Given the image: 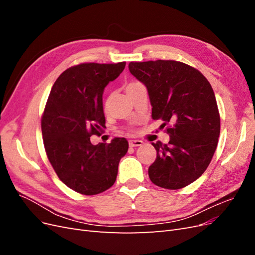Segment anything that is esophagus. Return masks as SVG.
<instances>
[{"mask_svg": "<svg viewBox=\"0 0 255 255\" xmlns=\"http://www.w3.org/2000/svg\"><path fill=\"white\" fill-rule=\"evenodd\" d=\"M128 144H129L130 148H134V146H140V145H142V144H143V141L137 140V139H136V140H129Z\"/></svg>", "mask_w": 255, "mask_h": 255, "instance_id": "esophagus-1", "label": "esophagus"}]
</instances>
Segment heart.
Returning <instances> with one entry per match:
<instances>
[{"label":"heart","instance_id":"obj_1","mask_svg":"<svg viewBox=\"0 0 255 255\" xmlns=\"http://www.w3.org/2000/svg\"><path fill=\"white\" fill-rule=\"evenodd\" d=\"M140 83H138V82H130V83H128L127 86H126V90H127V92H129L130 90H133V89H135L136 87H138V86H140Z\"/></svg>","mask_w":255,"mask_h":255}]
</instances>
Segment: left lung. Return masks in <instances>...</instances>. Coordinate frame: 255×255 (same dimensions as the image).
Wrapping results in <instances>:
<instances>
[{"instance_id": "obj_1", "label": "left lung", "mask_w": 255, "mask_h": 255, "mask_svg": "<svg viewBox=\"0 0 255 255\" xmlns=\"http://www.w3.org/2000/svg\"><path fill=\"white\" fill-rule=\"evenodd\" d=\"M129 72L144 84L152 118L170 125L168 144L152 142L157 155L149 167L152 183L180 189L195 182L210 165L220 134L215 94L205 76L184 63L155 60L129 63Z\"/></svg>"}]
</instances>
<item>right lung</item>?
<instances>
[{"label": "right lung", "mask_w": 255, "mask_h": 255, "mask_svg": "<svg viewBox=\"0 0 255 255\" xmlns=\"http://www.w3.org/2000/svg\"><path fill=\"white\" fill-rule=\"evenodd\" d=\"M126 63L81 64L67 69L54 83L41 119L44 149L59 180L82 195L111 188L126 155V138L92 144L105 128L102 96Z\"/></svg>", "instance_id": "add662e5"}]
</instances>
